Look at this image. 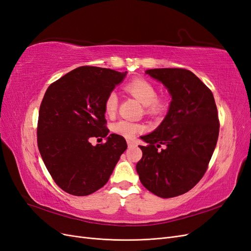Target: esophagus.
I'll return each mask as SVG.
<instances>
[{
    "mask_svg": "<svg viewBox=\"0 0 251 251\" xmlns=\"http://www.w3.org/2000/svg\"><path fill=\"white\" fill-rule=\"evenodd\" d=\"M126 143H127V147H128V148L136 146V141H135V140H126Z\"/></svg>",
    "mask_w": 251,
    "mask_h": 251,
    "instance_id": "obj_1",
    "label": "esophagus"
}]
</instances>
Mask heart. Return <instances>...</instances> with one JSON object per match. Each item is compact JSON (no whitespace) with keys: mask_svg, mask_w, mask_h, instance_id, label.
<instances>
[{"mask_svg":"<svg viewBox=\"0 0 251 251\" xmlns=\"http://www.w3.org/2000/svg\"><path fill=\"white\" fill-rule=\"evenodd\" d=\"M126 92L134 96L144 105V112L151 116H160L168 110V100L162 96H158L156 87L151 81L144 78H135L126 85ZM118 108V95L116 92H110L104 100V112L112 115ZM114 133L126 138H132L143 131V126L128 120H119L112 126Z\"/></svg>","mask_w":251,"mask_h":251,"instance_id":"obj_1","label":"heart"}]
</instances>
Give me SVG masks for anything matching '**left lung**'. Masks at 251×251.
Listing matches in <instances>:
<instances>
[{
	"mask_svg": "<svg viewBox=\"0 0 251 251\" xmlns=\"http://www.w3.org/2000/svg\"><path fill=\"white\" fill-rule=\"evenodd\" d=\"M172 95L168 115L140 146L136 165L142 185L160 198L187 193L207 171L219 137V116L214 95L199 77L181 68L151 69ZM161 145L165 149L158 150Z\"/></svg>",
	"mask_w": 251,
	"mask_h": 251,
	"instance_id": "obj_1",
	"label": "left lung"
}]
</instances>
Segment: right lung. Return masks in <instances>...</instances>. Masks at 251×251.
I'll return each mask as SVG.
<instances>
[{
  "instance_id": "1",
  "label": "right lung",
  "mask_w": 251,
  "mask_h": 251,
  "mask_svg": "<svg viewBox=\"0 0 251 251\" xmlns=\"http://www.w3.org/2000/svg\"><path fill=\"white\" fill-rule=\"evenodd\" d=\"M126 72L82 66L48 87L40 107L37 147L55 183L73 196H88L107 183L127 146L111 134L93 147L92 137L109 134L104 100Z\"/></svg>"
}]
</instances>
